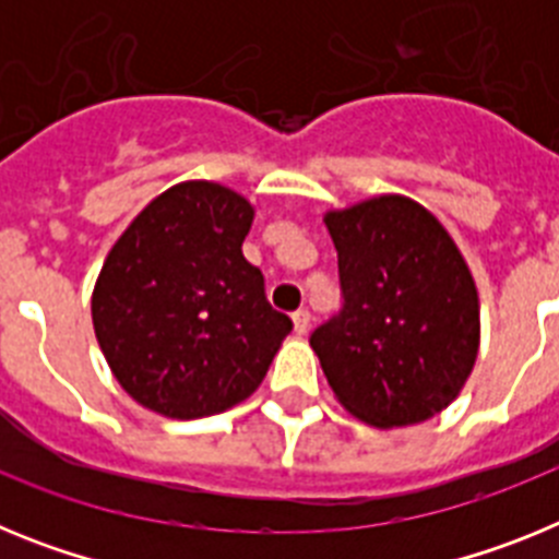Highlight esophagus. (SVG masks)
Returning <instances> with one entry per match:
<instances>
[{
  "mask_svg": "<svg viewBox=\"0 0 559 559\" xmlns=\"http://www.w3.org/2000/svg\"><path fill=\"white\" fill-rule=\"evenodd\" d=\"M290 319H294V330H296V333H299V335L308 333V328H310V310L308 308L294 310V316H290Z\"/></svg>",
  "mask_w": 559,
  "mask_h": 559,
  "instance_id": "1",
  "label": "esophagus"
}]
</instances>
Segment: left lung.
Masks as SVG:
<instances>
[{
  "label": "left lung",
  "instance_id": "8db88e82",
  "mask_svg": "<svg viewBox=\"0 0 559 559\" xmlns=\"http://www.w3.org/2000/svg\"><path fill=\"white\" fill-rule=\"evenodd\" d=\"M341 308L310 333L341 406L378 428L451 403L478 353V294L464 257L426 206L380 195L330 212Z\"/></svg>",
  "mask_w": 559,
  "mask_h": 559
}]
</instances>
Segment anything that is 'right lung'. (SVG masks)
Here are the masks:
<instances>
[{"label": "right lung", "mask_w": 559, "mask_h": 559, "mask_svg": "<svg viewBox=\"0 0 559 559\" xmlns=\"http://www.w3.org/2000/svg\"><path fill=\"white\" fill-rule=\"evenodd\" d=\"M243 195L185 181L153 199L108 251L92 322L114 378L173 419L226 412L249 397L294 330L243 257Z\"/></svg>", "instance_id": "right-lung-1"}]
</instances>
